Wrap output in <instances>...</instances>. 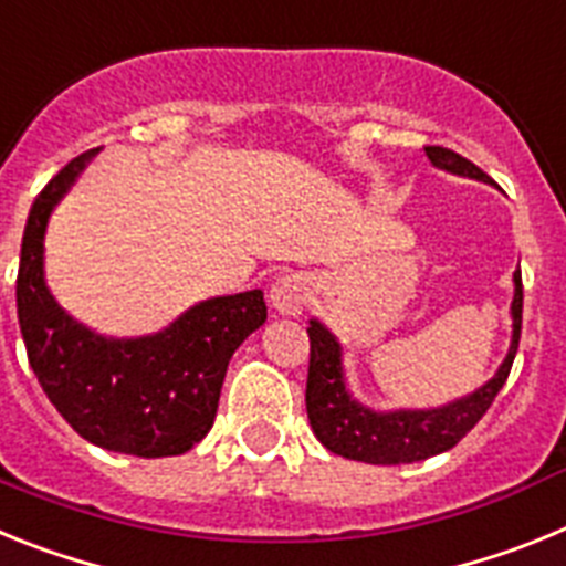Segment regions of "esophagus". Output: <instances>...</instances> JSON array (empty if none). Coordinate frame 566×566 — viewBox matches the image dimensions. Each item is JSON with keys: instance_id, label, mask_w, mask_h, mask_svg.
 I'll return each instance as SVG.
<instances>
[{"instance_id": "obj_1", "label": "esophagus", "mask_w": 566, "mask_h": 566, "mask_svg": "<svg viewBox=\"0 0 566 566\" xmlns=\"http://www.w3.org/2000/svg\"><path fill=\"white\" fill-rule=\"evenodd\" d=\"M308 297V283L303 274H283L272 283L269 300L280 314H300L306 308Z\"/></svg>"}]
</instances>
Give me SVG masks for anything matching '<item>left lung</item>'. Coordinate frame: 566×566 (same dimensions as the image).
<instances>
[{
    "label": "left lung",
    "instance_id": "1",
    "mask_svg": "<svg viewBox=\"0 0 566 566\" xmlns=\"http://www.w3.org/2000/svg\"><path fill=\"white\" fill-rule=\"evenodd\" d=\"M424 155L431 158L433 167L448 172L468 175L479 181H490L488 172L470 164L459 153L448 147H424ZM516 294H513V343L504 357L502 368L488 385L476 394L437 408V411H394L374 413L352 399L343 377V348L337 339L319 326L317 319L308 323V379H306V411L312 431L328 451L337 457L354 459L365 464H408L451 451L453 444L473 431V424L488 413L518 352L522 337V274H513Z\"/></svg>",
    "mask_w": 566,
    "mask_h": 566
}]
</instances>
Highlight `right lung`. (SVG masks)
Here are the masks:
<instances>
[{
  "mask_svg": "<svg viewBox=\"0 0 566 566\" xmlns=\"http://www.w3.org/2000/svg\"><path fill=\"white\" fill-rule=\"evenodd\" d=\"M98 149L53 175L30 209L17 277L28 363L78 437L129 457H178L212 428L229 359L266 323V303L260 289L214 297L167 332L138 339H104L64 314L44 286V229Z\"/></svg>",
  "mask_w": 566,
  "mask_h": 566,
  "instance_id": "obj_1",
  "label": "right lung"
}]
</instances>
